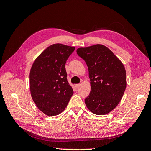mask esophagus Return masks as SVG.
<instances>
[{"label": "esophagus", "instance_id": "34e87169", "mask_svg": "<svg viewBox=\"0 0 151 151\" xmlns=\"http://www.w3.org/2000/svg\"><path fill=\"white\" fill-rule=\"evenodd\" d=\"M79 86H80L79 84H76V85H75V87H76V88H78V87H79Z\"/></svg>", "mask_w": 151, "mask_h": 151}]
</instances>
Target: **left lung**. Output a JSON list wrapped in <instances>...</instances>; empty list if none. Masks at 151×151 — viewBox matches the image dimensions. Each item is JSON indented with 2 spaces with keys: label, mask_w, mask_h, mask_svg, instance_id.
I'll return each instance as SVG.
<instances>
[{
  "label": "left lung",
  "mask_w": 151,
  "mask_h": 151,
  "mask_svg": "<svg viewBox=\"0 0 151 151\" xmlns=\"http://www.w3.org/2000/svg\"><path fill=\"white\" fill-rule=\"evenodd\" d=\"M77 53L88 68L91 91L85 99L86 106L95 114H108L118 105L126 88L124 64L103 45L78 48Z\"/></svg>",
  "instance_id": "left-lung-1"
}]
</instances>
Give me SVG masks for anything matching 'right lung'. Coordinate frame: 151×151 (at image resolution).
Wrapping results in <instances>:
<instances>
[{
  "label": "right lung",
  "instance_id": "1",
  "mask_svg": "<svg viewBox=\"0 0 151 151\" xmlns=\"http://www.w3.org/2000/svg\"><path fill=\"white\" fill-rule=\"evenodd\" d=\"M74 50V47L61 44L50 45L35 59L31 67V96L38 109L48 116L62 112L73 95L65 64Z\"/></svg>",
  "mask_w": 151,
  "mask_h": 151
}]
</instances>
